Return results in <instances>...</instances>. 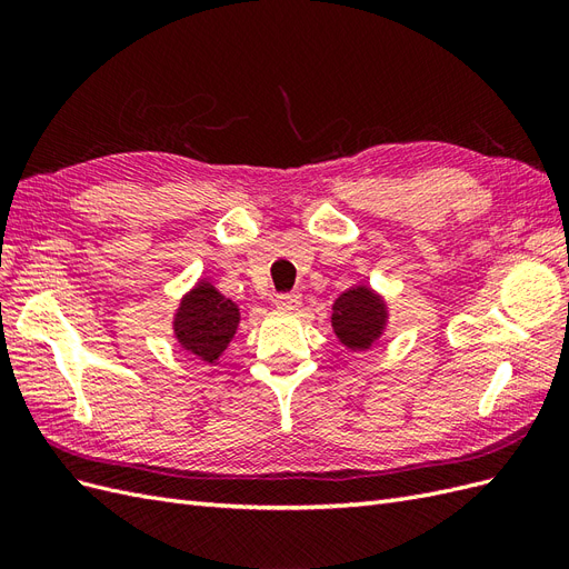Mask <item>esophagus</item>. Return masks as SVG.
Instances as JSON below:
<instances>
[{
  "mask_svg": "<svg viewBox=\"0 0 569 569\" xmlns=\"http://www.w3.org/2000/svg\"><path fill=\"white\" fill-rule=\"evenodd\" d=\"M299 306H301V295H299V291H289V295H278V297H274V308H278V311L289 313V311H297Z\"/></svg>",
  "mask_w": 569,
  "mask_h": 569,
  "instance_id": "esophagus-1",
  "label": "esophagus"
}]
</instances>
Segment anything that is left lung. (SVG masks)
I'll list each match as a JSON object with an SVG mask.
<instances>
[{"label": "left lung", "instance_id": "1", "mask_svg": "<svg viewBox=\"0 0 569 569\" xmlns=\"http://www.w3.org/2000/svg\"><path fill=\"white\" fill-rule=\"evenodd\" d=\"M389 327V303L368 282H356L332 303V332L343 349L370 351Z\"/></svg>", "mask_w": 569, "mask_h": 569}]
</instances>
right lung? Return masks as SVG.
Listing matches in <instances>:
<instances>
[{
	"instance_id": "1",
	"label": "right lung",
	"mask_w": 569,
	"mask_h": 569,
	"mask_svg": "<svg viewBox=\"0 0 569 569\" xmlns=\"http://www.w3.org/2000/svg\"><path fill=\"white\" fill-rule=\"evenodd\" d=\"M242 320L239 306L220 295V289L209 280L199 278L189 287L173 313V337L178 347L201 358L206 366H213L226 353Z\"/></svg>"
}]
</instances>
